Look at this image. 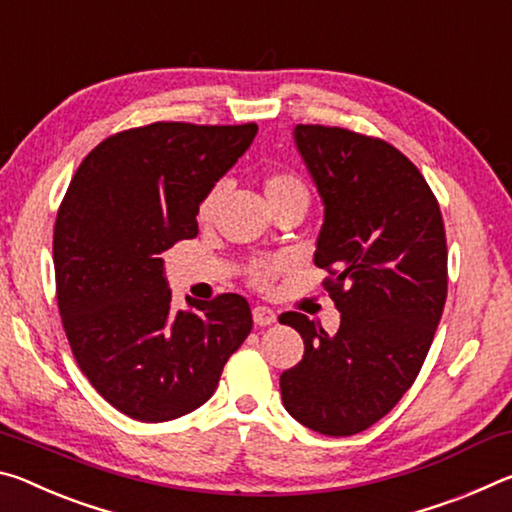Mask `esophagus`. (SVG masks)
<instances>
[{
    "label": "esophagus",
    "mask_w": 512,
    "mask_h": 512,
    "mask_svg": "<svg viewBox=\"0 0 512 512\" xmlns=\"http://www.w3.org/2000/svg\"><path fill=\"white\" fill-rule=\"evenodd\" d=\"M251 315H254L256 326H270V324L276 322V313L272 311V308H267V306H254V311H251Z\"/></svg>",
    "instance_id": "1"
}]
</instances>
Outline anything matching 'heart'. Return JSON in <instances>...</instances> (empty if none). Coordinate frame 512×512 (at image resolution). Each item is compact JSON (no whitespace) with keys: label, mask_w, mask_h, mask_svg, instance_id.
Returning <instances> with one entry per match:
<instances>
[{"label":"heart","mask_w":512,"mask_h":512,"mask_svg":"<svg viewBox=\"0 0 512 512\" xmlns=\"http://www.w3.org/2000/svg\"><path fill=\"white\" fill-rule=\"evenodd\" d=\"M263 188H265V197H267V201H270V204H274V201H281V199H288V197H304L308 201L306 183L292 172H274V174H270V177L265 179ZM226 190H229V181H226V179L215 181L213 186L208 188V192L204 197H201L199 206H197V220L199 222H211L213 220L217 208H220V204L226 197ZM283 270H286V261H281V258H256V261H251L247 265V276L256 288H270L272 281Z\"/></svg>","instance_id":"heart-1"}]
</instances>
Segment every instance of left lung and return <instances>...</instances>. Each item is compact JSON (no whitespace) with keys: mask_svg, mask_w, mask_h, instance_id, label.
<instances>
[{"mask_svg":"<svg viewBox=\"0 0 512 512\" xmlns=\"http://www.w3.org/2000/svg\"><path fill=\"white\" fill-rule=\"evenodd\" d=\"M295 142L324 201L315 265L340 329L301 313L281 324L304 358L281 374L283 406L317 433L354 435L388 415L429 354L447 301V236L422 172L381 138L297 124Z\"/></svg>","mask_w":512,"mask_h":512,"instance_id":"obj_1","label":"left lung"}]
</instances>
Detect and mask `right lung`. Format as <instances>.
Returning a JSON list of instances; mask_svg holds the SVG:
<instances>
[{
    "label": "right lung",
    "mask_w": 512,
    "mask_h": 512,
    "mask_svg": "<svg viewBox=\"0 0 512 512\" xmlns=\"http://www.w3.org/2000/svg\"><path fill=\"white\" fill-rule=\"evenodd\" d=\"M249 124L154 122L83 158L54 224L63 329L99 395L138 422L206 404L251 331L245 297L172 306L161 254L197 236V206L247 152Z\"/></svg>",
    "instance_id": "1"
}]
</instances>
